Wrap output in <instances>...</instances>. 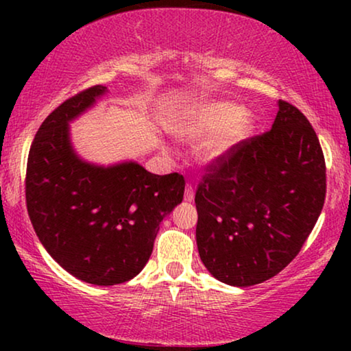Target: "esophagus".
Instances as JSON below:
<instances>
[{
	"label": "esophagus",
	"instance_id": "1",
	"mask_svg": "<svg viewBox=\"0 0 351 351\" xmlns=\"http://www.w3.org/2000/svg\"><path fill=\"white\" fill-rule=\"evenodd\" d=\"M184 198H185V201H190V203L195 199V189L190 184H186V186H185Z\"/></svg>",
	"mask_w": 351,
	"mask_h": 351
}]
</instances>
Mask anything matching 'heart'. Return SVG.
I'll use <instances>...</instances> for the list:
<instances>
[{"label": "heart", "mask_w": 351, "mask_h": 351, "mask_svg": "<svg viewBox=\"0 0 351 351\" xmlns=\"http://www.w3.org/2000/svg\"><path fill=\"white\" fill-rule=\"evenodd\" d=\"M252 117L232 102H208L196 107L182 124V137L190 142H201V158L206 162H217L230 155L239 143L251 136Z\"/></svg>", "instance_id": "obj_1"}]
</instances>
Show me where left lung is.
Returning <instances> with one entry per match:
<instances>
[{
  "label": "left lung",
  "instance_id": "1",
  "mask_svg": "<svg viewBox=\"0 0 351 351\" xmlns=\"http://www.w3.org/2000/svg\"><path fill=\"white\" fill-rule=\"evenodd\" d=\"M270 131L206 167L195 195L196 244L210 275L247 287L300 252L326 198V162L305 114L278 102Z\"/></svg>",
  "mask_w": 351,
  "mask_h": 351
}]
</instances>
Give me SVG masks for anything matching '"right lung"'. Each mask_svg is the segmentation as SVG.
I'll use <instances>...</instances> for the list:
<instances>
[{
    "instance_id": "add662e5",
    "label": "right lung",
    "mask_w": 351,
    "mask_h": 351,
    "mask_svg": "<svg viewBox=\"0 0 351 351\" xmlns=\"http://www.w3.org/2000/svg\"><path fill=\"white\" fill-rule=\"evenodd\" d=\"M107 93L102 84L60 104L38 129L25 198L43 246L62 268L95 286L121 285L152 256L161 220L184 199V176H156L134 161L95 166L76 155L69 123Z\"/></svg>"
}]
</instances>
